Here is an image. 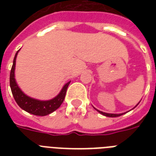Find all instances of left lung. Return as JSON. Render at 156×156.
<instances>
[{
  "label": "left lung",
  "instance_id": "1",
  "mask_svg": "<svg viewBox=\"0 0 156 156\" xmlns=\"http://www.w3.org/2000/svg\"><path fill=\"white\" fill-rule=\"evenodd\" d=\"M140 101H141V100H140ZM140 101L138 102V104L140 103ZM138 104H137V105H138ZM137 105H136V106H137ZM135 107H134V108H135ZM93 108H94V107H93ZM95 108V110H96V111L98 112H100V114H102V115H104V116H108V117H116V116H121V115H123V114L126 113V112H129L128 111V112H123V113H119V114H116V113H107V112H104L100 111V110H98V109H96V108Z\"/></svg>",
  "mask_w": 156,
  "mask_h": 156
}]
</instances>
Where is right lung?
I'll return each instance as SVG.
<instances>
[{"label": "right lung", "instance_id": "1", "mask_svg": "<svg viewBox=\"0 0 156 156\" xmlns=\"http://www.w3.org/2000/svg\"><path fill=\"white\" fill-rule=\"evenodd\" d=\"M18 52H19V50L16 52L15 56L13 58V66L11 69L10 77H9V85H10L11 91H12L13 98L18 106L22 109H23L24 111L33 114V115H35V116H47L56 110L63 103L65 97H66V90H67V88H68L70 82L66 83L58 95L51 100H40L28 96L21 90L15 80L14 72H15L16 58H17Z\"/></svg>", "mask_w": 156, "mask_h": 156}]
</instances>
